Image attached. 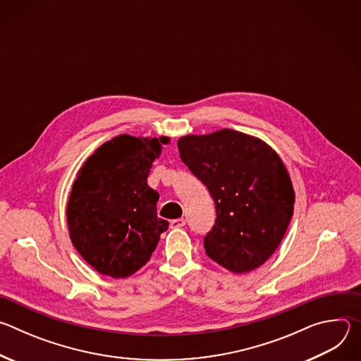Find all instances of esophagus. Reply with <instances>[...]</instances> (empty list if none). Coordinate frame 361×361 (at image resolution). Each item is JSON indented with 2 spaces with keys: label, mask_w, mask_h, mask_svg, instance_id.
Returning a JSON list of instances; mask_svg holds the SVG:
<instances>
[{
  "label": "esophagus",
  "mask_w": 361,
  "mask_h": 361,
  "mask_svg": "<svg viewBox=\"0 0 361 361\" xmlns=\"http://www.w3.org/2000/svg\"><path fill=\"white\" fill-rule=\"evenodd\" d=\"M185 226V220L184 219H176V220H171V227L173 228H181Z\"/></svg>",
  "instance_id": "obj_1"
}]
</instances>
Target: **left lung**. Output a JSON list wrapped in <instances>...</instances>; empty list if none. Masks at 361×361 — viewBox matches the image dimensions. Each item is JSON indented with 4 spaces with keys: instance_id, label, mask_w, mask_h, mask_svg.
I'll list each match as a JSON object with an SVG mask.
<instances>
[{
    "instance_id": "1",
    "label": "left lung",
    "mask_w": 361,
    "mask_h": 361,
    "mask_svg": "<svg viewBox=\"0 0 361 361\" xmlns=\"http://www.w3.org/2000/svg\"><path fill=\"white\" fill-rule=\"evenodd\" d=\"M177 145L183 163L216 202L205 252L235 274L263 266L280 245L295 201L279 154L263 140L230 128L188 134Z\"/></svg>"
}]
</instances>
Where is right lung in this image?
I'll return each mask as SVG.
<instances>
[{
	"mask_svg": "<svg viewBox=\"0 0 361 361\" xmlns=\"http://www.w3.org/2000/svg\"><path fill=\"white\" fill-rule=\"evenodd\" d=\"M169 137L121 134L84 161L67 202L73 245L99 274L126 279L156 250L169 221L157 217L159 192L147 184Z\"/></svg>",
	"mask_w": 361,
	"mask_h": 361,
	"instance_id": "1",
	"label": "right lung"
}]
</instances>
